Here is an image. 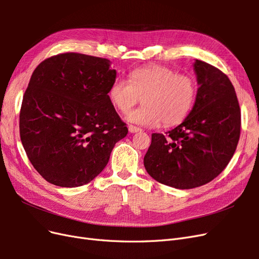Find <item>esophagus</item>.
<instances>
[{"label": "esophagus", "mask_w": 259, "mask_h": 259, "mask_svg": "<svg viewBox=\"0 0 259 259\" xmlns=\"http://www.w3.org/2000/svg\"><path fill=\"white\" fill-rule=\"evenodd\" d=\"M128 131H130V133H137V132H140V131H142V128L135 126V125H132V124H130V125H128Z\"/></svg>", "instance_id": "esophagus-1"}]
</instances>
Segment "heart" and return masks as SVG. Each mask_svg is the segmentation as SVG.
<instances>
[{
	"label": "heart",
	"mask_w": 259,
	"mask_h": 259,
	"mask_svg": "<svg viewBox=\"0 0 259 259\" xmlns=\"http://www.w3.org/2000/svg\"><path fill=\"white\" fill-rule=\"evenodd\" d=\"M197 83L189 74L174 69L151 65L133 70L127 81L115 79L108 97L117 111L127 113L140 99L143 106L127 115L130 122L144 126H165L182 122L197 99Z\"/></svg>",
	"instance_id": "obj_1"
}]
</instances>
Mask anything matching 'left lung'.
Wrapping results in <instances>:
<instances>
[{
    "mask_svg": "<svg viewBox=\"0 0 259 259\" xmlns=\"http://www.w3.org/2000/svg\"><path fill=\"white\" fill-rule=\"evenodd\" d=\"M197 99L182 124L154 133L144 158L148 174L177 189L211 182L228 165L241 131V111L229 77L218 68L195 60Z\"/></svg>",
    "mask_w": 259,
    "mask_h": 259,
    "instance_id": "obj_1",
    "label": "left lung"
}]
</instances>
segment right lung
Returning <instances> with one entry per match:
<instances>
[{"mask_svg": "<svg viewBox=\"0 0 259 259\" xmlns=\"http://www.w3.org/2000/svg\"><path fill=\"white\" fill-rule=\"evenodd\" d=\"M110 60L64 53L31 75L19 114L20 139L33 167L59 187L89 184L101 173L127 127L108 97Z\"/></svg>", "mask_w": 259, "mask_h": 259, "instance_id": "obj_1", "label": "right lung"}]
</instances>
